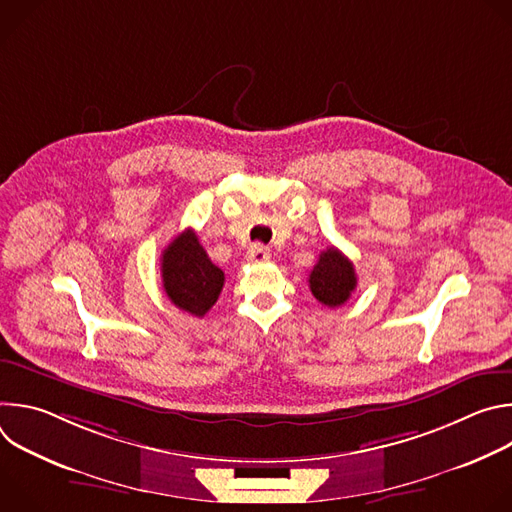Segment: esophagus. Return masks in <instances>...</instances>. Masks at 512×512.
Segmentation results:
<instances>
[{"label": "esophagus", "instance_id": "obj_1", "mask_svg": "<svg viewBox=\"0 0 512 512\" xmlns=\"http://www.w3.org/2000/svg\"><path fill=\"white\" fill-rule=\"evenodd\" d=\"M269 249L267 247H263V245H251L249 247V251H247V261L249 263H265V261H269Z\"/></svg>", "mask_w": 512, "mask_h": 512}]
</instances>
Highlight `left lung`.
<instances>
[{
  "mask_svg": "<svg viewBox=\"0 0 512 512\" xmlns=\"http://www.w3.org/2000/svg\"><path fill=\"white\" fill-rule=\"evenodd\" d=\"M312 296L328 308H338L348 302L356 289V273L352 261L336 247L320 253L318 263L310 273Z\"/></svg>",
  "mask_w": 512,
  "mask_h": 512,
  "instance_id": "1",
  "label": "left lung"
}]
</instances>
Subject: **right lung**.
<instances>
[{
    "label": "right lung",
    "instance_id": "add662e5",
    "mask_svg": "<svg viewBox=\"0 0 512 512\" xmlns=\"http://www.w3.org/2000/svg\"><path fill=\"white\" fill-rule=\"evenodd\" d=\"M162 281L176 308L202 318L221 296L225 273L208 259L196 233L186 229L162 253Z\"/></svg>",
    "mask_w": 512,
    "mask_h": 512
}]
</instances>
